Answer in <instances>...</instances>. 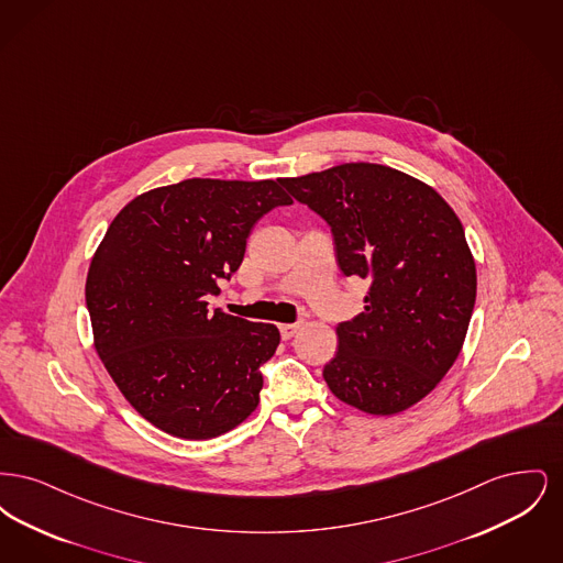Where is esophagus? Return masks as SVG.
<instances>
[{
  "label": "esophagus",
  "mask_w": 563,
  "mask_h": 563,
  "mask_svg": "<svg viewBox=\"0 0 563 563\" xmlns=\"http://www.w3.org/2000/svg\"><path fill=\"white\" fill-rule=\"evenodd\" d=\"M278 329H280V335H283V340H291L295 333H297L299 324H297V322H294V324H280Z\"/></svg>",
  "instance_id": "1"
}]
</instances>
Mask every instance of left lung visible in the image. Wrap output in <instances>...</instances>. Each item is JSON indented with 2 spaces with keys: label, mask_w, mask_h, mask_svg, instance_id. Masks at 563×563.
<instances>
[{
  "label": "left lung",
  "mask_w": 563,
  "mask_h": 563,
  "mask_svg": "<svg viewBox=\"0 0 563 563\" xmlns=\"http://www.w3.org/2000/svg\"><path fill=\"white\" fill-rule=\"evenodd\" d=\"M280 186L329 223L340 269L369 280L365 310L338 324L322 369L329 390L374 416L422 401L454 365L475 308L477 269L457 214L427 184L369 162Z\"/></svg>",
  "instance_id": "1"
}]
</instances>
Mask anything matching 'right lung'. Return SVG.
<instances>
[{
	"label": "right lung",
	"mask_w": 563,
	"mask_h": 563,
	"mask_svg": "<svg viewBox=\"0 0 563 563\" xmlns=\"http://www.w3.org/2000/svg\"><path fill=\"white\" fill-rule=\"evenodd\" d=\"M291 202L272 179H186L136 196L111 221L86 308L111 379L154 427L200 441L255 411L280 333L211 312L205 297L241 268L253 225Z\"/></svg>",
	"instance_id": "add662e5"
}]
</instances>
